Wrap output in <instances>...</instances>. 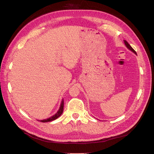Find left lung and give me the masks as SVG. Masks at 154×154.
Wrapping results in <instances>:
<instances>
[{
  "mask_svg": "<svg viewBox=\"0 0 154 154\" xmlns=\"http://www.w3.org/2000/svg\"><path fill=\"white\" fill-rule=\"evenodd\" d=\"M125 45H126V46H127V48L128 49H129L130 51H132V52H134L135 54H136V51H135L132 47H131V46H130V45L127 42V41H126V40H125Z\"/></svg>",
  "mask_w": 154,
  "mask_h": 154,
  "instance_id": "8db88e82",
  "label": "left lung"
}]
</instances>
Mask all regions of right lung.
<instances>
[{
	"mask_svg": "<svg viewBox=\"0 0 154 154\" xmlns=\"http://www.w3.org/2000/svg\"><path fill=\"white\" fill-rule=\"evenodd\" d=\"M63 100H62V103H61V105H60V109L58 110V111L57 112V113H56L54 116H53L52 117H51L48 119H43V120H40L41 122L42 123H45V122H51V121H53L56 119H57L58 117H60V116L62 115V114L63 113Z\"/></svg>",
	"mask_w": 154,
	"mask_h": 154,
	"instance_id": "obj_1",
	"label": "right lung"
}]
</instances>
